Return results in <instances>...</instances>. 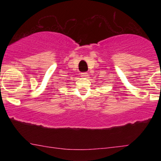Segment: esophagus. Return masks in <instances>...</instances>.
Returning <instances> with one entry per match:
<instances>
[{
    "instance_id": "34e87169",
    "label": "esophagus",
    "mask_w": 161,
    "mask_h": 161,
    "mask_svg": "<svg viewBox=\"0 0 161 161\" xmlns=\"http://www.w3.org/2000/svg\"><path fill=\"white\" fill-rule=\"evenodd\" d=\"M81 76L83 77V78H87V77L88 76V73H81Z\"/></svg>"
}]
</instances>
